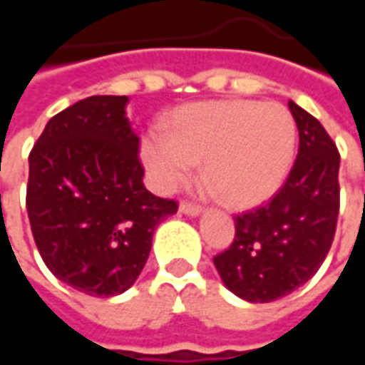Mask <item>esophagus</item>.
I'll return each instance as SVG.
<instances>
[{"mask_svg":"<svg viewBox=\"0 0 365 365\" xmlns=\"http://www.w3.org/2000/svg\"><path fill=\"white\" fill-rule=\"evenodd\" d=\"M180 213L197 217V215H201V207L195 205V203H190V201H183V203H180Z\"/></svg>","mask_w":365,"mask_h":365,"instance_id":"34e87169","label":"esophagus"}]
</instances>
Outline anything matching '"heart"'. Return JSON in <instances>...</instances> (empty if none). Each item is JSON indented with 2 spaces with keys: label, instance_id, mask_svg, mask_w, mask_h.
Instances as JSON below:
<instances>
[{
  "label": "heart",
  "instance_id": "b5f03b06",
  "mask_svg": "<svg viewBox=\"0 0 365 365\" xmlns=\"http://www.w3.org/2000/svg\"><path fill=\"white\" fill-rule=\"evenodd\" d=\"M297 128L279 103L246 99L203 101L180 107L164 133H148L140 158L154 185L175 190L195 162L219 197L246 209L264 203L282 187L295 156Z\"/></svg>",
  "mask_w": 365,
  "mask_h": 365
}]
</instances>
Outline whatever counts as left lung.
Returning a JSON list of instances; mask_svg holds the SVG:
<instances>
[{"instance_id":"obj_1","label":"left lung","mask_w":365,"mask_h":365,"mask_svg":"<svg viewBox=\"0 0 365 365\" xmlns=\"http://www.w3.org/2000/svg\"><path fill=\"white\" fill-rule=\"evenodd\" d=\"M299 152L268 205L235 217V240L213 264L227 289L250 303H269L309 282L334 238L340 207V154L311 113L289 101Z\"/></svg>"}]
</instances>
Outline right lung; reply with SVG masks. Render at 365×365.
<instances>
[{
  "label": "right lung",
  "instance_id": "1",
  "mask_svg": "<svg viewBox=\"0 0 365 365\" xmlns=\"http://www.w3.org/2000/svg\"><path fill=\"white\" fill-rule=\"evenodd\" d=\"M127 96H91L54 115L29 154L27 213L36 248L60 282L119 295L148 260L152 235L178 211L144 187Z\"/></svg>",
  "mask_w": 365,
  "mask_h": 365
}]
</instances>
